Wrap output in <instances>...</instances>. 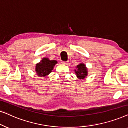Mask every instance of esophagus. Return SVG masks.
Returning a JSON list of instances; mask_svg holds the SVG:
<instances>
[{
	"label": "esophagus",
	"instance_id": "esophagus-1",
	"mask_svg": "<svg viewBox=\"0 0 128 128\" xmlns=\"http://www.w3.org/2000/svg\"><path fill=\"white\" fill-rule=\"evenodd\" d=\"M62 63L63 64H68V62H66V61H62Z\"/></svg>",
	"mask_w": 128,
	"mask_h": 128
}]
</instances>
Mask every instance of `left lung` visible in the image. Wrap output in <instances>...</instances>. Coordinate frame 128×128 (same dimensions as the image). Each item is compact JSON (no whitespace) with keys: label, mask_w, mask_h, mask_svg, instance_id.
<instances>
[{"label":"left lung","mask_w":128,"mask_h":128,"mask_svg":"<svg viewBox=\"0 0 128 128\" xmlns=\"http://www.w3.org/2000/svg\"><path fill=\"white\" fill-rule=\"evenodd\" d=\"M77 70H75V73L77 74V77L79 79H83L87 74V69L86 68L85 64H80L77 66Z\"/></svg>","instance_id":"left-lung-1"}]
</instances>
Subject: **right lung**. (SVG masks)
<instances>
[{"label": "right lung", "instance_id": "right-lung-1", "mask_svg": "<svg viewBox=\"0 0 128 128\" xmlns=\"http://www.w3.org/2000/svg\"><path fill=\"white\" fill-rule=\"evenodd\" d=\"M57 64L56 60H50L48 58H43L39 64H36V71L38 76L45 77L51 72L54 66Z\"/></svg>", "mask_w": 128, "mask_h": 128}]
</instances>
